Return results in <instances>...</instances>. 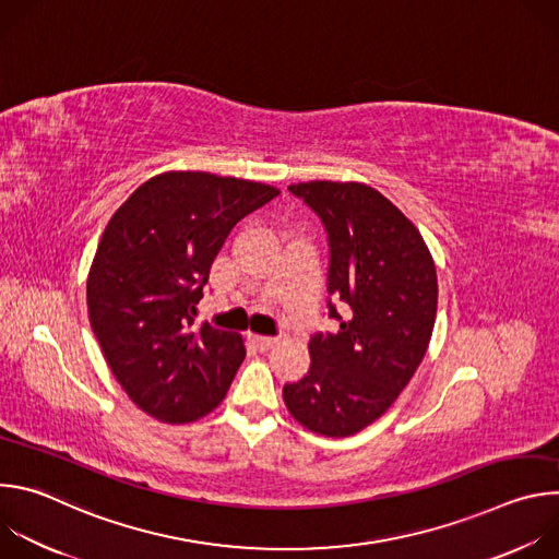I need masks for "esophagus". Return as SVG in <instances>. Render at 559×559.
<instances>
[{
	"label": "esophagus",
	"mask_w": 559,
	"mask_h": 559,
	"mask_svg": "<svg viewBox=\"0 0 559 559\" xmlns=\"http://www.w3.org/2000/svg\"><path fill=\"white\" fill-rule=\"evenodd\" d=\"M248 341L259 349V352H270L278 341L276 338H265V336H257V334H248Z\"/></svg>",
	"instance_id": "esophagus-1"
}]
</instances>
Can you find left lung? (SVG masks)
Instances as JSON below:
<instances>
[{"label": "left lung", "mask_w": 559, "mask_h": 559, "mask_svg": "<svg viewBox=\"0 0 559 559\" xmlns=\"http://www.w3.org/2000/svg\"><path fill=\"white\" fill-rule=\"evenodd\" d=\"M330 241L328 292L336 334H313L305 378L283 386L294 420L347 438L378 420L409 384L431 341L436 265L418 227L356 181L294 183Z\"/></svg>", "instance_id": "left-lung-1"}]
</instances>
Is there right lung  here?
<instances>
[{
    "mask_svg": "<svg viewBox=\"0 0 559 559\" xmlns=\"http://www.w3.org/2000/svg\"><path fill=\"white\" fill-rule=\"evenodd\" d=\"M281 190L212 173H164L112 214L88 285L104 358L147 416L183 425L210 414L246 358L243 338L203 323L197 302L231 227Z\"/></svg>",
    "mask_w": 559,
    "mask_h": 559,
    "instance_id": "right-lung-1",
    "label": "right lung"
}]
</instances>
